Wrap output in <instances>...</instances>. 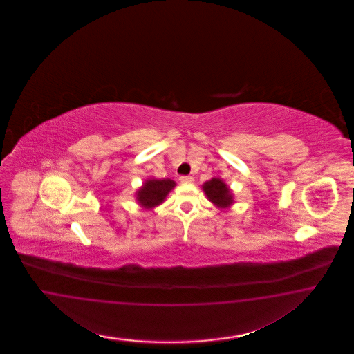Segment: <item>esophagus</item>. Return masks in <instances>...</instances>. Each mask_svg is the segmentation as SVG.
I'll list each match as a JSON object with an SVG mask.
<instances>
[{"mask_svg":"<svg viewBox=\"0 0 354 354\" xmlns=\"http://www.w3.org/2000/svg\"><path fill=\"white\" fill-rule=\"evenodd\" d=\"M179 180H180V183H183V184H192V183L194 182V179H193L192 176H180Z\"/></svg>","mask_w":354,"mask_h":354,"instance_id":"1","label":"esophagus"}]
</instances>
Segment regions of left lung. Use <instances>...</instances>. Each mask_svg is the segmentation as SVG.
<instances>
[{
  "label": "left lung",
  "mask_w": 354,
  "mask_h": 354,
  "mask_svg": "<svg viewBox=\"0 0 354 354\" xmlns=\"http://www.w3.org/2000/svg\"><path fill=\"white\" fill-rule=\"evenodd\" d=\"M203 191L206 194L207 200L219 209H228L235 203L232 191L221 178H213L204 183Z\"/></svg>",
  "instance_id": "1"
}]
</instances>
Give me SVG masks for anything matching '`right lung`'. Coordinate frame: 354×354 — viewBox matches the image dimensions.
Masks as SVG:
<instances>
[{
  "label": "right lung",
  "mask_w": 354,
  "mask_h": 354,
  "mask_svg": "<svg viewBox=\"0 0 354 354\" xmlns=\"http://www.w3.org/2000/svg\"><path fill=\"white\" fill-rule=\"evenodd\" d=\"M176 183L171 179H156L150 178L142 183V185L136 191V201L144 209H153L161 205L167 194L171 192Z\"/></svg>",
  "instance_id": "obj_1"
}]
</instances>
